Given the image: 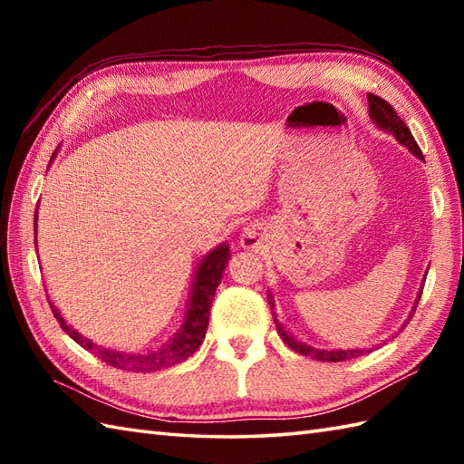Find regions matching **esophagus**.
<instances>
[{
  "mask_svg": "<svg viewBox=\"0 0 464 464\" xmlns=\"http://www.w3.org/2000/svg\"><path fill=\"white\" fill-rule=\"evenodd\" d=\"M257 241H259V233L255 231V229H245V233H243V237H241V243H243V247H247V249H251V247H255V245H257Z\"/></svg>",
  "mask_w": 464,
  "mask_h": 464,
  "instance_id": "obj_1",
  "label": "esophagus"
}]
</instances>
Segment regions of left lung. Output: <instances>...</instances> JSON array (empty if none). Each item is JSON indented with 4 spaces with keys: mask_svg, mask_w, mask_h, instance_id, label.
I'll return each instance as SVG.
<instances>
[{
    "mask_svg": "<svg viewBox=\"0 0 464 464\" xmlns=\"http://www.w3.org/2000/svg\"><path fill=\"white\" fill-rule=\"evenodd\" d=\"M369 97V113H371V117H372V121L377 123L379 127H382V130H387V131H391L392 135L397 137V140L407 147L409 151H412L415 153L419 160H425V157H422V151H420V147L417 145V141H415V137H412V133H411V130L409 127L405 125V121L401 120L399 117V113L395 111V107H392L389 102H384V100H381L379 95H374V93H369L367 95ZM422 293V291H420ZM420 293H419V297H420ZM277 331H279V334H281V339L285 341V344H289V347L295 351V353H299V354H304V357H311V359H317V361H327V362H341V361H349V359H357V357H361V354H364L367 351H361V349H354V351H319V349H311V347H307V344H303V343H297L295 341L293 337H289L287 333H285V329H281V324H277ZM371 353V351H369Z\"/></svg>",
    "mask_w": 464,
    "mask_h": 464,
    "instance_id": "obj_1",
    "label": "left lung"
}]
</instances>
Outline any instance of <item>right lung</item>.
Instances as JSON below:
<instances>
[{"instance_id":"add662e5","label":"right lung","mask_w":464,"mask_h":464,"mask_svg":"<svg viewBox=\"0 0 464 464\" xmlns=\"http://www.w3.org/2000/svg\"><path fill=\"white\" fill-rule=\"evenodd\" d=\"M34 225H37V215H35ZM229 257H231L229 247L223 245V247H217L211 255H207V257L203 259V263L199 265V269H197V275H195L191 303H189V309H187V317H185L183 327L177 331L175 339L171 343L163 344V347L157 351L121 353V351L102 349V347H97V344H93L90 339L82 337L80 333L69 327L55 307H52L53 317L57 319L59 327H62L77 344H82L85 351L93 353L97 359H102L103 362L111 364V367H115V369H123V371H131V372H151V371L171 367V364L189 359L191 354L199 349V344L203 343L207 327H209V311H211L215 291H217V287H219L221 275L227 267V261H229Z\"/></svg>"}]
</instances>
